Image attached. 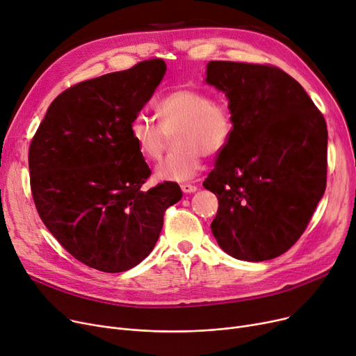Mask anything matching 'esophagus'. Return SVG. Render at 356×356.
Instances as JSON below:
<instances>
[{
	"instance_id": "1",
	"label": "esophagus",
	"mask_w": 356,
	"mask_h": 356,
	"mask_svg": "<svg viewBox=\"0 0 356 356\" xmlns=\"http://www.w3.org/2000/svg\"><path fill=\"white\" fill-rule=\"evenodd\" d=\"M180 188H181L183 193H193V192L197 191V186L191 184V183H183V184L180 186Z\"/></svg>"
}]
</instances>
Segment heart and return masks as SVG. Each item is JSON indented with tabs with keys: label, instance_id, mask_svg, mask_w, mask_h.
Listing matches in <instances>:
<instances>
[{
	"label": "heart",
	"instance_id": "1",
	"mask_svg": "<svg viewBox=\"0 0 356 356\" xmlns=\"http://www.w3.org/2000/svg\"><path fill=\"white\" fill-rule=\"evenodd\" d=\"M159 124L137 117L131 121L129 137L147 161H157L175 136L177 149L156 168L157 180L186 181L202 168L203 156H215L227 148L235 118L229 104L196 88H177L156 104Z\"/></svg>",
	"mask_w": 356,
	"mask_h": 356
}]
</instances>
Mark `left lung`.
Wrapping results in <instances>:
<instances>
[{"instance_id":"left-lung-1","label":"left lung","mask_w":356,"mask_h":356,"mask_svg":"<svg viewBox=\"0 0 356 356\" xmlns=\"http://www.w3.org/2000/svg\"><path fill=\"white\" fill-rule=\"evenodd\" d=\"M235 129L203 181L219 208L212 234L242 261H266L302 236L326 189L327 128L303 86L271 65L213 60Z\"/></svg>"}]
</instances>
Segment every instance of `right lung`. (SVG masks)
<instances>
[{"label":"right lung","instance_id":"1","mask_svg":"<svg viewBox=\"0 0 356 356\" xmlns=\"http://www.w3.org/2000/svg\"><path fill=\"white\" fill-rule=\"evenodd\" d=\"M165 69L163 59L144 60L70 86L30 144L31 195L46 228L70 255L104 273L140 264L165 209L183 195L175 181L141 189L152 170L129 137Z\"/></svg>","mask_w":356,"mask_h":356}]
</instances>
